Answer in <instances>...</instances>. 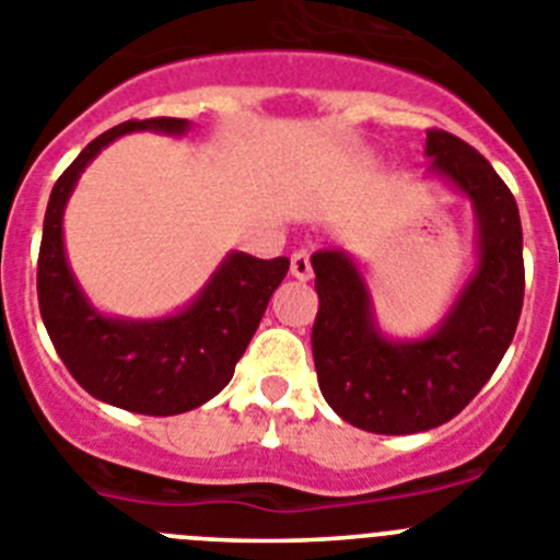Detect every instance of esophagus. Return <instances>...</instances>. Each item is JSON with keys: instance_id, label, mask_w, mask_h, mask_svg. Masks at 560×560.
<instances>
[{"instance_id": "obj_1", "label": "esophagus", "mask_w": 560, "mask_h": 560, "mask_svg": "<svg viewBox=\"0 0 560 560\" xmlns=\"http://www.w3.org/2000/svg\"><path fill=\"white\" fill-rule=\"evenodd\" d=\"M290 273L295 276L299 281L312 279V265H310V254H306V250H295V254L290 256Z\"/></svg>"}]
</instances>
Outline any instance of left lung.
<instances>
[{
	"mask_svg": "<svg viewBox=\"0 0 560 560\" xmlns=\"http://www.w3.org/2000/svg\"><path fill=\"white\" fill-rule=\"evenodd\" d=\"M430 170L471 200L477 268L427 337H387L365 276L346 250L312 254L317 306L312 357L331 410L376 435L446 424L482 390L516 331L525 301L522 220L505 180L457 136L427 130Z\"/></svg>",
	"mask_w": 560,
	"mask_h": 560,
	"instance_id": "1",
	"label": "left lung"
}]
</instances>
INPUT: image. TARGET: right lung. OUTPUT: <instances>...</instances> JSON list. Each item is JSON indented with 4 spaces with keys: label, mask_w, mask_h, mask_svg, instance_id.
I'll use <instances>...</instances> for the list:
<instances>
[{
    "label": "right lung",
    "mask_w": 560,
    "mask_h": 560,
    "mask_svg": "<svg viewBox=\"0 0 560 560\" xmlns=\"http://www.w3.org/2000/svg\"><path fill=\"white\" fill-rule=\"evenodd\" d=\"M133 130L184 136L186 119H130L105 130L52 186L38 250V306L55 351L85 393L105 405L144 416H178L214 399L231 382L240 357L276 287L290 270L287 256L256 259L231 250L184 310L153 320L94 310L69 268L63 211L83 170L114 139Z\"/></svg>",
    "instance_id": "obj_1"
}]
</instances>
